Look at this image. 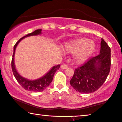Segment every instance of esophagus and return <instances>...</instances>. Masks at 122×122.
Masks as SVG:
<instances>
[{
  "mask_svg": "<svg viewBox=\"0 0 122 122\" xmlns=\"http://www.w3.org/2000/svg\"><path fill=\"white\" fill-rule=\"evenodd\" d=\"M61 69H66V68H67V66L66 64H63L61 65Z\"/></svg>",
  "mask_w": 122,
  "mask_h": 122,
  "instance_id": "obj_1",
  "label": "esophagus"
}]
</instances>
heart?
Here are the masks:
<instances>
[{"label": "heart", "instance_id": "heart-1", "mask_svg": "<svg viewBox=\"0 0 122 122\" xmlns=\"http://www.w3.org/2000/svg\"><path fill=\"white\" fill-rule=\"evenodd\" d=\"M95 44L86 38L77 39L66 42L64 50L67 53H74L73 59L77 64H82L91 57L95 50Z\"/></svg>", "mask_w": 122, "mask_h": 122}]
</instances>
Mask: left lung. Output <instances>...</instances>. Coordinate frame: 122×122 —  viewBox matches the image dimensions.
Here are the masks:
<instances>
[{"label": "left lung", "mask_w": 122, "mask_h": 122, "mask_svg": "<svg viewBox=\"0 0 122 122\" xmlns=\"http://www.w3.org/2000/svg\"><path fill=\"white\" fill-rule=\"evenodd\" d=\"M100 54L91 58L82 66L75 70L70 85L81 93L97 91L105 81L111 67V49L103 39Z\"/></svg>", "instance_id": "left-lung-1"}]
</instances>
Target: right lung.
Returning a JSON list of instances; mask_svg holds the SVG:
<instances>
[{"label":"right lung","instance_id":"right-lung-1","mask_svg":"<svg viewBox=\"0 0 122 122\" xmlns=\"http://www.w3.org/2000/svg\"><path fill=\"white\" fill-rule=\"evenodd\" d=\"M41 31L42 29H37L34 31H33V33L28 34L25 35V36L20 38L16 42V44L15 45L14 47V53H13L12 61H11V67H12L13 74H14L15 77L16 78V80L17 81V82L19 83L20 85L24 89L30 92H41L44 91L50 85V84L51 83L52 80H53L54 75H55L56 71L57 70H58L60 66H61V65H55V66L52 67L49 71L44 76L35 80H29L28 79H27V78L23 77L20 76L18 74L17 71L16 70L14 62V56L17 46L18 45V44H19V42L22 39H23L26 37L33 36V35H40L41 34Z\"/></svg>","mask_w":122,"mask_h":122}]
</instances>
